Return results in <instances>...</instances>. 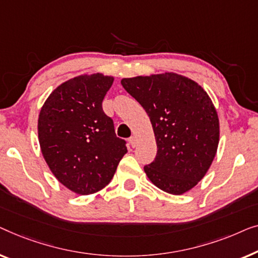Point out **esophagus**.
Instances as JSON below:
<instances>
[{"label":"esophagus","mask_w":258,"mask_h":258,"mask_svg":"<svg viewBox=\"0 0 258 258\" xmlns=\"http://www.w3.org/2000/svg\"><path fill=\"white\" fill-rule=\"evenodd\" d=\"M128 141H130V145H131V146H132V147H136V146H137L138 140H137L136 137H131L130 139H128Z\"/></svg>","instance_id":"34e87169"}]
</instances>
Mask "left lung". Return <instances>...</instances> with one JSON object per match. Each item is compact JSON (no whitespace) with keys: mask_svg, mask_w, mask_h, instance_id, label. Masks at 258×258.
Returning <instances> with one entry per match:
<instances>
[{"mask_svg":"<svg viewBox=\"0 0 258 258\" xmlns=\"http://www.w3.org/2000/svg\"><path fill=\"white\" fill-rule=\"evenodd\" d=\"M150 117L157 157L144 170L161 190L181 195L208 172L220 140L217 112L208 93L184 76L165 74L121 79Z\"/></svg>","mask_w":258,"mask_h":258,"instance_id":"1","label":"left lung"}]
</instances>
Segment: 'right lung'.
Wrapping results in <instances>:
<instances>
[{"label":"right lung","mask_w":258,"mask_h":258,"mask_svg":"<svg viewBox=\"0 0 258 258\" xmlns=\"http://www.w3.org/2000/svg\"><path fill=\"white\" fill-rule=\"evenodd\" d=\"M114 78L82 75L64 82L45 100L38 115V140L44 160L59 182L76 194H93L106 187L126 141L115 136L103 99Z\"/></svg>","instance_id":"1"}]
</instances>
